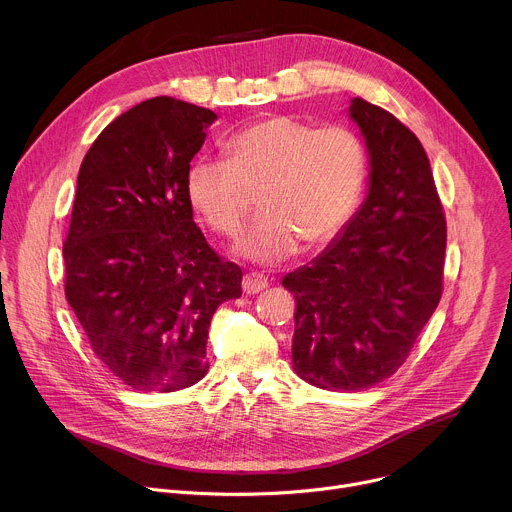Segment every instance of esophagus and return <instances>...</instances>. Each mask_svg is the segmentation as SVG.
Here are the masks:
<instances>
[{
  "label": "esophagus",
  "mask_w": 512,
  "mask_h": 512,
  "mask_svg": "<svg viewBox=\"0 0 512 512\" xmlns=\"http://www.w3.org/2000/svg\"><path fill=\"white\" fill-rule=\"evenodd\" d=\"M267 285H269V281H267V277L261 275V273H247V275L243 277V291H245L247 296L259 294V291L267 289Z\"/></svg>",
  "instance_id": "34e87169"
}]
</instances>
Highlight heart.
Masks as SVG:
<instances>
[{
	"label": "heart",
	"mask_w": 512,
	"mask_h": 512,
	"mask_svg": "<svg viewBox=\"0 0 512 512\" xmlns=\"http://www.w3.org/2000/svg\"><path fill=\"white\" fill-rule=\"evenodd\" d=\"M227 158L200 156L186 174L192 208L218 235L235 237L261 192L263 216L235 245V255L257 265H279L300 243L332 241L354 214L369 156L346 125H316L271 117L225 145Z\"/></svg>",
	"instance_id": "heart-1"
}]
</instances>
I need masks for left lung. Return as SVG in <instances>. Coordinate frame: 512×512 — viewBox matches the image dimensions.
<instances>
[{"label": "left lung", "instance_id": "obj_1", "mask_svg": "<svg viewBox=\"0 0 512 512\" xmlns=\"http://www.w3.org/2000/svg\"><path fill=\"white\" fill-rule=\"evenodd\" d=\"M369 154V190L346 227L283 277L296 296L291 362L328 391H362L409 356L442 298L446 218L423 145L364 99L346 109Z\"/></svg>", "mask_w": 512, "mask_h": 512}]
</instances>
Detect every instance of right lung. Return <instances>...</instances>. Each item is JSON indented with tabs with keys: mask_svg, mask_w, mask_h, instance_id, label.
I'll return each instance as SVG.
<instances>
[{
	"mask_svg": "<svg viewBox=\"0 0 512 512\" xmlns=\"http://www.w3.org/2000/svg\"><path fill=\"white\" fill-rule=\"evenodd\" d=\"M216 113L172 97L111 121L87 152L64 241L68 306L93 352L135 391L192 387L212 314L243 271L192 221L186 174Z\"/></svg>",
	"mask_w": 512,
	"mask_h": 512,
	"instance_id": "1",
	"label": "right lung"
}]
</instances>
